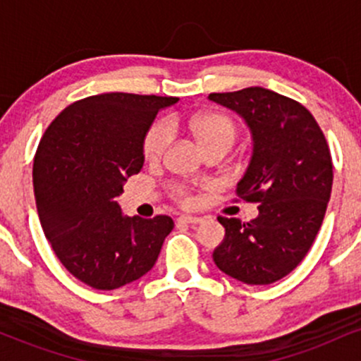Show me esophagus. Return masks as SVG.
<instances>
[{"label":"esophagus","instance_id":"34e87169","mask_svg":"<svg viewBox=\"0 0 361 361\" xmlns=\"http://www.w3.org/2000/svg\"><path fill=\"white\" fill-rule=\"evenodd\" d=\"M204 222L202 217H192V215H181L178 217V224H188V226H198V224Z\"/></svg>","mask_w":361,"mask_h":361}]
</instances>
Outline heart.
I'll return each instance as SVG.
<instances>
[{
	"label": "heart",
	"instance_id": "b5f03b06",
	"mask_svg": "<svg viewBox=\"0 0 361 361\" xmlns=\"http://www.w3.org/2000/svg\"><path fill=\"white\" fill-rule=\"evenodd\" d=\"M180 126V120H157L149 127L146 137H144V156L149 161L163 159L171 146L175 132L173 127ZM188 128L197 137L198 144L202 147L209 149L214 146H226L233 147L235 139H238V126L229 115L219 114V111H209V114L195 115L188 120ZM169 192L176 198L180 204L192 205L193 198L190 195V190L185 185H171Z\"/></svg>",
	"mask_w": 361,
	"mask_h": 361
}]
</instances>
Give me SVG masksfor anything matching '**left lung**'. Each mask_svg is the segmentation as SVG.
Here are the masks:
<instances>
[{
    "instance_id": "8db88e82",
    "label": "left lung",
    "mask_w": 361,
    "mask_h": 361,
    "mask_svg": "<svg viewBox=\"0 0 361 361\" xmlns=\"http://www.w3.org/2000/svg\"><path fill=\"white\" fill-rule=\"evenodd\" d=\"M209 100L250 127L252 156L235 193L259 210L251 222L219 217L226 238L214 261L243 283L270 285L295 270L321 229L333 188L329 146L305 106L271 90L251 86Z\"/></svg>"
}]
</instances>
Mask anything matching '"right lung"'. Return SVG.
Returning a JSON list of instances; mask_svg holds the SVG:
<instances>
[{"label":"right lung","instance_id":"obj_1","mask_svg":"<svg viewBox=\"0 0 361 361\" xmlns=\"http://www.w3.org/2000/svg\"><path fill=\"white\" fill-rule=\"evenodd\" d=\"M175 97L103 93L52 120L34 159L37 212L64 268L97 290H115L154 267L175 222L127 217L115 198L144 166V137Z\"/></svg>","mask_w":361,"mask_h":361}]
</instances>
